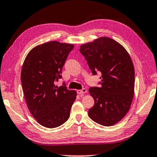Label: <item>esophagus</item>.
<instances>
[{
	"instance_id": "1",
	"label": "esophagus",
	"mask_w": 157,
	"mask_h": 157,
	"mask_svg": "<svg viewBox=\"0 0 157 157\" xmlns=\"http://www.w3.org/2000/svg\"><path fill=\"white\" fill-rule=\"evenodd\" d=\"M85 93H87V90L85 88L82 89L81 90H77V94H78L79 95H82V94Z\"/></svg>"
}]
</instances>
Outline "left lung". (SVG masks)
<instances>
[{
    "label": "left lung",
    "instance_id": "1",
    "mask_svg": "<svg viewBox=\"0 0 157 157\" xmlns=\"http://www.w3.org/2000/svg\"><path fill=\"white\" fill-rule=\"evenodd\" d=\"M80 52L93 75L102 74L100 87L89 89L94 100L89 116L100 125H113L125 116L133 98L135 70L131 58L121 44L109 37L81 45Z\"/></svg>",
    "mask_w": 157,
    "mask_h": 157
}]
</instances>
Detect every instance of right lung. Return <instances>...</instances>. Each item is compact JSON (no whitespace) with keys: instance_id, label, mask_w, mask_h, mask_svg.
<instances>
[{"instance_id":"obj_1","label":"right lung","mask_w":157,"mask_h":157,"mask_svg":"<svg viewBox=\"0 0 157 157\" xmlns=\"http://www.w3.org/2000/svg\"><path fill=\"white\" fill-rule=\"evenodd\" d=\"M56 41L35 46L25 58L21 82L26 105L37 122L46 128L63 124L70 117L76 92L65 82L56 85L67 56L74 48Z\"/></svg>"}]
</instances>
